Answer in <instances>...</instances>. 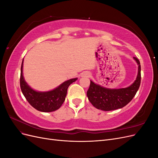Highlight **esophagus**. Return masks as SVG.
I'll list each match as a JSON object with an SVG mask.
<instances>
[{"instance_id":"esophagus-1","label":"esophagus","mask_w":158,"mask_h":158,"mask_svg":"<svg viewBox=\"0 0 158 158\" xmlns=\"http://www.w3.org/2000/svg\"><path fill=\"white\" fill-rule=\"evenodd\" d=\"M84 75L85 76H87V77H89V76H91V74L89 73V72H85V73H84Z\"/></svg>"}]
</instances>
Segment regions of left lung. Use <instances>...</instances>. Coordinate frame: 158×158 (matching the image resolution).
Instances as JSON below:
<instances>
[{"label": "left lung", "instance_id": "left-lung-1", "mask_svg": "<svg viewBox=\"0 0 158 158\" xmlns=\"http://www.w3.org/2000/svg\"><path fill=\"white\" fill-rule=\"evenodd\" d=\"M134 59L138 64V76L135 82L128 88L107 89L90 80L87 96L95 108L106 111L120 109L127 106L135 96L141 82V66L139 60L136 57Z\"/></svg>", "mask_w": 158, "mask_h": 158}]
</instances>
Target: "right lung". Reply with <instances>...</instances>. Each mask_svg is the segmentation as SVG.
<instances>
[{"instance_id":"1","label":"right lung","mask_w":158,"mask_h":158,"mask_svg":"<svg viewBox=\"0 0 158 158\" xmlns=\"http://www.w3.org/2000/svg\"><path fill=\"white\" fill-rule=\"evenodd\" d=\"M22 68L23 60L20 78L22 94L33 107L42 112H51L59 109L64 102L69 86L77 80V78L70 79L63 82L53 90L46 92H39L31 89L25 82L22 74Z\"/></svg>"}]
</instances>
